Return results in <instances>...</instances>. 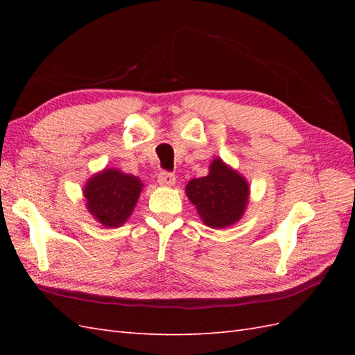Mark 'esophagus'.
Here are the masks:
<instances>
[{
    "mask_svg": "<svg viewBox=\"0 0 355 355\" xmlns=\"http://www.w3.org/2000/svg\"><path fill=\"white\" fill-rule=\"evenodd\" d=\"M158 183L162 186H173L175 184V175L172 172L168 171H162L158 173Z\"/></svg>",
    "mask_w": 355,
    "mask_h": 355,
    "instance_id": "34e87169",
    "label": "esophagus"
}]
</instances>
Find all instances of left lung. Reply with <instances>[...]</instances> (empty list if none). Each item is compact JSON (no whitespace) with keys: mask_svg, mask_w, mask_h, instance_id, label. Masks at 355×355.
<instances>
[{"mask_svg":"<svg viewBox=\"0 0 355 355\" xmlns=\"http://www.w3.org/2000/svg\"><path fill=\"white\" fill-rule=\"evenodd\" d=\"M186 193L209 227L223 229L243 216L248 200V184L236 171L215 158L209 175L191 180Z\"/></svg>","mask_w":355,"mask_h":355,"instance_id":"left-lung-1","label":"left lung"}]
</instances>
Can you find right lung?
Wrapping results in <instances>:
<instances>
[{
  "label": "right lung",
  "instance_id": "1",
  "mask_svg": "<svg viewBox=\"0 0 355 355\" xmlns=\"http://www.w3.org/2000/svg\"><path fill=\"white\" fill-rule=\"evenodd\" d=\"M143 183L137 177L116 169H105L88 180L84 189L87 207L107 227L122 225L132 214Z\"/></svg>",
  "mask_w": 355,
  "mask_h": 355
}]
</instances>
